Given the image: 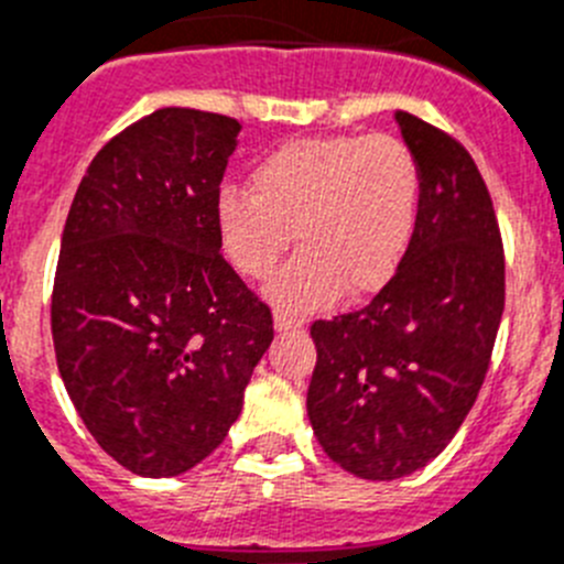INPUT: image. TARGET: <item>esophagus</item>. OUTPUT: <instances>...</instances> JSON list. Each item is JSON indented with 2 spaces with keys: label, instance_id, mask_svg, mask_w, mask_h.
<instances>
[{
  "label": "esophagus",
  "instance_id": "1",
  "mask_svg": "<svg viewBox=\"0 0 564 564\" xmlns=\"http://www.w3.org/2000/svg\"><path fill=\"white\" fill-rule=\"evenodd\" d=\"M303 326H306V319L297 317V314H286V312L275 314L278 332H294V328H303Z\"/></svg>",
  "mask_w": 564,
  "mask_h": 564
}]
</instances>
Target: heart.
Wrapping results in <instances>:
<instances>
[{"instance_id":"heart-1","label":"heart","mask_w":564,"mask_h":564,"mask_svg":"<svg viewBox=\"0 0 564 564\" xmlns=\"http://www.w3.org/2000/svg\"><path fill=\"white\" fill-rule=\"evenodd\" d=\"M421 205V165L390 134L289 140L263 156L250 191L216 199L221 247L241 275L263 281L294 241L301 256L272 281L270 297L289 312L326 306L343 289L373 294L408 256Z\"/></svg>"}]
</instances>
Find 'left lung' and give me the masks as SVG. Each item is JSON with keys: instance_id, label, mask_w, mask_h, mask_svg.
<instances>
[{"instance_id": "1", "label": "left lung", "mask_w": 564, "mask_h": 564, "mask_svg": "<svg viewBox=\"0 0 564 564\" xmlns=\"http://www.w3.org/2000/svg\"><path fill=\"white\" fill-rule=\"evenodd\" d=\"M421 165L408 256L357 312L314 319L308 421L334 464L395 480L427 466L471 410L506 306V256L489 187L438 126L395 111Z\"/></svg>"}]
</instances>
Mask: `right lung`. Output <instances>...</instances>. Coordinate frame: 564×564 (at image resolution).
I'll list each match as a JSON object with an SVG mask.
<instances>
[{
  "instance_id": "add662e5",
  "label": "right lung",
  "mask_w": 564,
  "mask_h": 564,
  "mask_svg": "<svg viewBox=\"0 0 564 564\" xmlns=\"http://www.w3.org/2000/svg\"><path fill=\"white\" fill-rule=\"evenodd\" d=\"M236 118L151 111L89 162L55 267L61 379L100 449L134 475L205 460L241 413L272 308L221 256L216 199Z\"/></svg>"
}]
</instances>
